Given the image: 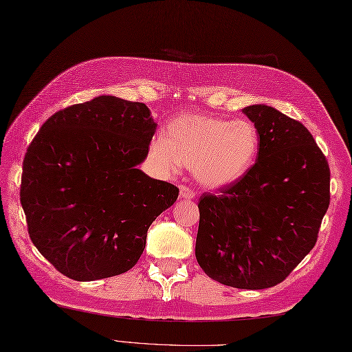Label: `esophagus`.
<instances>
[{"label": "esophagus", "mask_w": 352, "mask_h": 352, "mask_svg": "<svg viewBox=\"0 0 352 352\" xmlns=\"http://www.w3.org/2000/svg\"><path fill=\"white\" fill-rule=\"evenodd\" d=\"M180 198L183 199H193L195 198V192L189 189L188 186H180Z\"/></svg>", "instance_id": "1"}]
</instances>
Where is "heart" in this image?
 Returning a JSON list of instances; mask_svg holds the SVG:
<instances>
[{
    "instance_id": "obj_1",
    "label": "heart",
    "mask_w": 352,
    "mask_h": 352,
    "mask_svg": "<svg viewBox=\"0 0 352 352\" xmlns=\"http://www.w3.org/2000/svg\"><path fill=\"white\" fill-rule=\"evenodd\" d=\"M149 151L164 169L177 172L184 164L204 188L221 189L248 174L257 160L260 136L246 119L183 113L168 124L164 138L151 142Z\"/></svg>"
}]
</instances>
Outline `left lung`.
Segmentation results:
<instances>
[{"label":"left lung","mask_w":352,"mask_h":352,"mask_svg":"<svg viewBox=\"0 0 352 352\" xmlns=\"http://www.w3.org/2000/svg\"><path fill=\"white\" fill-rule=\"evenodd\" d=\"M243 113L260 136L241 180L199 199L195 256L212 280L237 289L281 283L316 243L330 204V168L305 126L265 104Z\"/></svg>","instance_id":"left-lung-1"}]
</instances>
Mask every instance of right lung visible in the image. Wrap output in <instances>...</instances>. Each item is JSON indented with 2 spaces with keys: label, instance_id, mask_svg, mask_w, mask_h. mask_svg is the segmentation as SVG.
Here are the masks:
<instances>
[{
  "label": "right lung",
  "instance_id": "obj_1",
  "mask_svg": "<svg viewBox=\"0 0 352 352\" xmlns=\"http://www.w3.org/2000/svg\"><path fill=\"white\" fill-rule=\"evenodd\" d=\"M155 129L144 102L113 95L41 126L22 163L21 204L30 239L58 272L94 281L138 263L149 226L178 198L174 184L138 168Z\"/></svg>",
  "mask_w": 352,
  "mask_h": 352
}]
</instances>
